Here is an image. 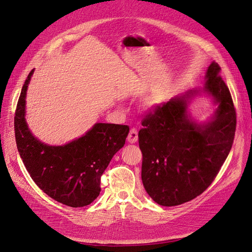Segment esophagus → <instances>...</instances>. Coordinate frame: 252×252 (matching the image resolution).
<instances>
[{"mask_svg":"<svg viewBox=\"0 0 252 252\" xmlns=\"http://www.w3.org/2000/svg\"><path fill=\"white\" fill-rule=\"evenodd\" d=\"M128 143H136L138 141V131L136 128H132L127 135Z\"/></svg>","mask_w":252,"mask_h":252,"instance_id":"34e87169","label":"esophagus"}]
</instances>
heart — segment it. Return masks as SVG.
I'll return each instance as SVG.
<instances>
[{
  "instance_id": "b5f03b06",
  "label": "heart",
  "mask_w": 252,
  "mask_h": 252,
  "mask_svg": "<svg viewBox=\"0 0 252 252\" xmlns=\"http://www.w3.org/2000/svg\"><path fill=\"white\" fill-rule=\"evenodd\" d=\"M157 104H158V100H154V101L152 102V104L150 105V108H153V107H155Z\"/></svg>"
}]
</instances>
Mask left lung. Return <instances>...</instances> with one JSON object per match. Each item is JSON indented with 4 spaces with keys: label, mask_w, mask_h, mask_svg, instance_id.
<instances>
[{
    "label": "left lung",
    "mask_w": 252,
    "mask_h": 252,
    "mask_svg": "<svg viewBox=\"0 0 252 252\" xmlns=\"http://www.w3.org/2000/svg\"><path fill=\"white\" fill-rule=\"evenodd\" d=\"M211 62L202 87L186 91L155 109L143 119L139 147L141 179L151 198L174 207L200 195L216 178L231 150L236 111L230 92ZM206 96L216 105L211 117L199 123L190 114L195 98Z\"/></svg>",
    "instance_id": "left-lung-1"
}]
</instances>
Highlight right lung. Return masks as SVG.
Wrapping results in <instances>:
<instances>
[{
	"label": "right lung",
	"instance_id": "add662e5",
	"mask_svg": "<svg viewBox=\"0 0 252 252\" xmlns=\"http://www.w3.org/2000/svg\"><path fill=\"white\" fill-rule=\"evenodd\" d=\"M33 73L34 69L24 84L16 107L17 151L32 180L45 194L71 208L88 206L99 195L100 176L124 147L129 127L96 123L85 134L63 145L41 142L26 120L27 91Z\"/></svg>",
	"mask_w": 252,
	"mask_h": 252
}]
</instances>
